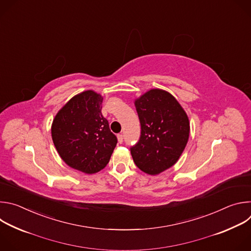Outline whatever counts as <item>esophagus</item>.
Instances as JSON below:
<instances>
[{
    "label": "esophagus",
    "mask_w": 251,
    "mask_h": 251,
    "mask_svg": "<svg viewBox=\"0 0 251 251\" xmlns=\"http://www.w3.org/2000/svg\"><path fill=\"white\" fill-rule=\"evenodd\" d=\"M117 138H118V142L120 143V144H122V143H123V135L122 134H118Z\"/></svg>",
    "instance_id": "34e87169"
}]
</instances>
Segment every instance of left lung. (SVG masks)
Masks as SVG:
<instances>
[{
  "label": "left lung",
  "instance_id": "left-lung-1",
  "mask_svg": "<svg viewBox=\"0 0 251 251\" xmlns=\"http://www.w3.org/2000/svg\"><path fill=\"white\" fill-rule=\"evenodd\" d=\"M141 125L139 141L130 148L136 166L158 175L180 158L189 140V118L167 91L151 89L135 101Z\"/></svg>",
  "mask_w": 251,
  "mask_h": 251
}]
</instances>
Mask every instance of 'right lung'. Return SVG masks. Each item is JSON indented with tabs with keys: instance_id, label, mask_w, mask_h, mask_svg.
I'll return each instance as SVG.
<instances>
[{
	"instance_id": "1",
	"label": "right lung",
	"mask_w": 251,
	"mask_h": 251,
	"mask_svg": "<svg viewBox=\"0 0 251 251\" xmlns=\"http://www.w3.org/2000/svg\"><path fill=\"white\" fill-rule=\"evenodd\" d=\"M103 97L87 90L71 98L58 111L51 126L53 144L71 168L94 174L108 164L117 137L101 113Z\"/></svg>"
}]
</instances>
